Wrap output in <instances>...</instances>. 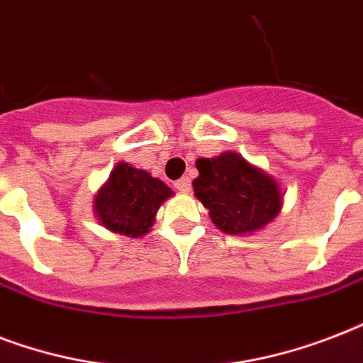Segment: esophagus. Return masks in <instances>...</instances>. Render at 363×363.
I'll use <instances>...</instances> for the list:
<instances>
[{"mask_svg": "<svg viewBox=\"0 0 363 363\" xmlns=\"http://www.w3.org/2000/svg\"><path fill=\"white\" fill-rule=\"evenodd\" d=\"M175 188L182 194L190 192V188H192V184H190V179H188V177H182V179H179V181L175 182Z\"/></svg>", "mask_w": 363, "mask_h": 363, "instance_id": "obj_1", "label": "esophagus"}]
</instances>
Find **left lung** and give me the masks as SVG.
I'll list each match as a JSON object with an SVG mask.
<instances>
[{
  "mask_svg": "<svg viewBox=\"0 0 363 363\" xmlns=\"http://www.w3.org/2000/svg\"><path fill=\"white\" fill-rule=\"evenodd\" d=\"M199 175L194 196L209 211L220 232L247 235L264 230L282 209V190L275 177L250 164L239 152L196 160Z\"/></svg>",
  "mask_w": 363,
  "mask_h": 363,
  "instance_id": "1",
  "label": "left lung"
}]
</instances>
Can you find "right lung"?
<instances>
[{"instance_id": "right-lung-1", "label": "right lung", "mask_w": 363, "mask_h": 363, "mask_svg": "<svg viewBox=\"0 0 363 363\" xmlns=\"http://www.w3.org/2000/svg\"><path fill=\"white\" fill-rule=\"evenodd\" d=\"M173 194L148 171L118 162L94 198V216L109 232L143 238L150 232L160 205Z\"/></svg>"}]
</instances>
